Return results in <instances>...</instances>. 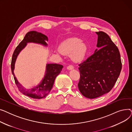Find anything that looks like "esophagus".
I'll list each match as a JSON object with an SVG mask.
<instances>
[{"mask_svg":"<svg viewBox=\"0 0 132 132\" xmlns=\"http://www.w3.org/2000/svg\"><path fill=\"white\" fill-rule=\"evenodd\" d=\"M67 70H73V69H74V67L72 65H69L67 67Z\"/></svg>","mask_w":132,"mask_h":132,"instance_id":"obj_1","label":"esophagus"}]
</instances>
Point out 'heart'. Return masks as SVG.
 Returning a JSON list of instances; mask_svg holds the SVG:
<instances>
[{
	"mask_svg": "<svg viewBox=\"0 0 132 132\" xmlns=\"http://www.w3.org/2000/svg\"><path fill=\"white\" fill-rule=\"evenodd\" d=\"M59 53L70 54L71 58L75 62H79L84 58L87 51L86 44L77 38L69 39L62 43L59 47Z\"/></svg>",
	"mask_w": 132,
	"mask_h": 132,
	"instance_id": "1",
	"label": "heart"
}]
</instances>
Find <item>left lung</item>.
I'll return each instance as SVG.
<instances>
[{"label":"left lung","mask_w":132,"mask_h":132,"mask_svg":"<svg viewBox=\"0 0 132 132\" xmlns=\"http://www.w3.org/2000/svg\"><path fill=\"white\" fill-rule=\"evenodd\" d=\"M98 35L97 47L91 56L79 65L80 93L93 99L109 93L120 75L122 64L119 51L108 35L103 31Z\"/></svg>","instance_id":"1"}]
</instances>
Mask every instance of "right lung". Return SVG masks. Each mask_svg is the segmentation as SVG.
I'll list each match as a JSON object with an SVG mask.
<instances>
[{
  "label": "right lung",
  "instance_id": "add662e5",
  "mask_svg": "<svg viewBox=\"0 0 132 132\" xmlns=\"http://www.w3.org/2000/svg\"><path fill=\"white\" fill-rule=\"evenodd\" d=\"M46 41H48V38L45 35L36 31H30L27 33L23 39L16 47L12 55L11 71L14 75L15 84L21 93L32 98H42L49 93L53 87L55 78L61 71L63 66L57 64H47L45 76L40 84L31 89L27 90L19 84L14 73L15 61L20 51L26 46L28 43H35L47 46V44Z\"/></svg>",
  "mask_w": 132,
  "mask_h": 132
}]
</instances>
